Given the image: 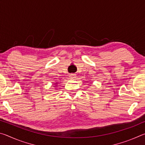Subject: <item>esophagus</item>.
<instances>
[{
  "instance_id": "esophagus-1",
  "label": "esophagus",
  "mask_w": 145,
  "mask_h": 145,
  "mask_svg": "<svg viewBox=\"0 0 145 145\" xmlns=\"http://www.w3.org/2000/svg\"><path fill=\"white\" fill-rule=\"evenodd\" d=\"M75 74H73V73H71V74H70V77H71L72 78H75Z\"/></svg>"
}]
</instances>
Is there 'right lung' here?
<instances>
[{
  "mask_svg": "<svg viewBox=\"0 0 145 145\" xmlns=\"http://www.w3.org/2000/svg\"><path fill=\"white\" fill-rule=\"evenodd\" d=\"M55 84H56V85H57V84H57V82H55Z\"/></svg>",
  "mask_w": 145,
  "mask_h": 145,
  "instance_id": "add662e5",
  "label": "right lung"
}]
</instances>
